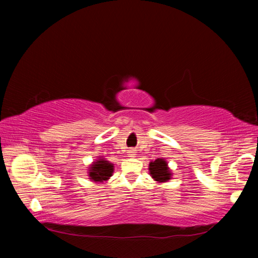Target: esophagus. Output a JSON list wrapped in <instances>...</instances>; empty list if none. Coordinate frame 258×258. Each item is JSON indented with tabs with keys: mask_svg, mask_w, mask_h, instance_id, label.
Here are the masks:
<instances>
[{
	"mask_svg": "<svg viewBox=\"0 0 258 258\" xmlns=\"http://www.w3.org/2000/svg\"><path fill=\"white\" fill-rule=\"evenodd\" d=\"M127 154H128L130 157H134V156H135V151H134L133 149H131V150H128Z\"/></svg>",
	"mask_w": 258,
	"mask_h": 258,
	"instance_id": "esophagus-1",
	"label": "esophagus"
}]
</instances>
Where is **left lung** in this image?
Listing matches in <instances>:
<instances>
[{
    "instance_id": "left-lung-1",
    "label": "left lung",
    "mask_w": 258,
    "mask_h": 258,
    "mask_svg": "<svg viewBox=\"0 0 258 258\" xmlns=\"http://www.w3.org/2000/svg\"><path fill=\"white\" fill-rule=\"evenodd\" d=\"M150 175L158 182H166L171 178V171L167 167V163L164 159H156L149 165Z\"/></svg>"
}]
</instances>
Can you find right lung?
Instances as JSON below:
<instances>
[{
  "label": "right lung",
  "mask_w": 258,
  "mask_h": 258,
  "mask_svg": "<svg viewBox=\"0 0 258 258\" xmlns=\"http://www.w3.org/2000/svg\"><path fill=\"white\" fill-rule=\"evenodd\" d=\"M112 172L113 166L111 163L104 159H99L90 167L89 175L91 180H93L94 182H103L107 181L112 175Z\"/></svg>",
  "instance_id": "add662e5"
}]
</instances>
